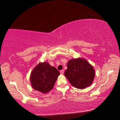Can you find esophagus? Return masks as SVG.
I'll list each match as a JSON object with an SVG mask.
<instances>
[{
  "mask_svg": "<svg viewBox=\"0 0 120 120\" xmlns=\"http://www.w3.org/2000/svg\"><path fill=\"white\" fill-rule=\"evenodd\" d=\"M60 74H61V75H63L64 74V70H60Z\"/></svg>",
  "mask_w": 120,
  "mask_h": 120,
  "instance_id": "obj_1",
  "label": "esophagus"
}]
</instances>
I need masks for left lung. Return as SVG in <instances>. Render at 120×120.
<instances>
[{
    "instance_id": "1",
    "label": "left lung",
    "mask_w": 120,
    "mask_h": 120,
    "mask_svg": "<svg viewBox=\"0 0 120 120\" xmlns=\"http://www.w3.org/2000/svg\"><path fill=\"white\" fill-rule=\"evenodd\" d=\"M64 76L73 86L84 89L92 84L95 71L93 66L86 60L77 58L69 61Z\"/></svg>"
}]
</instances>
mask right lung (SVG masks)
Segmentation results:
<instances>
[{"label": "right lung", "mask_w": 120, "mask_h": 120, "mask_svg": "<svg viewBox=\"0 0 120 120\" xmlns=\"http://www.w3.org/2000/svg\"><path fill=\"white\" fill-rule=\"evenodd\" d=\"M60 75V72L48 62L40 63L31 72L30 80L32 86L43 93L50 91Z\"/></svg>", "instance_id": "right-lung-1"}]
</instances>
